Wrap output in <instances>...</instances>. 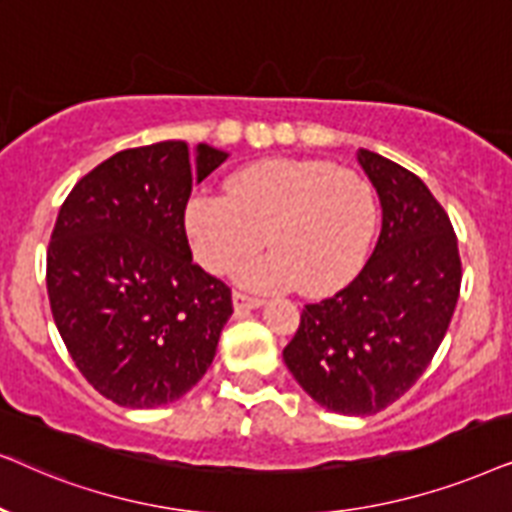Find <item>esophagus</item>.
I'll return each instance as SVG.
<instances>
[{
	"label": "esophagus",
	"mask_w": 512,
	"mask_h": 512,
	"mask_svg": "<svg viewBox=\"0 0 512 512\" xmlns=\"http://www.w3.org/2000/svg\"><path fill=\"white\" fill-rule=\"evenodd\" d=\"M231 299H234L236 311H252V309H257V306H262L260 297H250V295H245V292H238V290H234Z\"/></svg>",
	"instance_id": "esophagus-1"
}]
</instances>
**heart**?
Returning <instances> with one entry per match:
<instances>
[{
	"label": "heart",
	"mask_w": 512,
	"mask_h": 512,
	"mask_svg": "<svg viewBox=\"0 0 512 512\" xmlns=\"http://www.w3.org/2000/svg\"><path fill=\"white\" fill-rule=\"evenodd\" d=\"M227 194H194L185 229L196 262L231 274L245 288H299L327 297L365 267L379 224L377 194L363 175L330 161L264 159L236 170Z\"/></svg>",
	"instance_id": "b5f03b06"
}]
</instances>
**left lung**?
<instances>
[{
  "label": "left lung",
  "instance_id": "left-lung-1",
  "mask_svg": "<svg viewBox=\"0 0 512 512\" xmlns=\"http://www.w3.org/2000/svg\"><path fill=\"white\" fill-rule=\"evenodd\" d=\"M358 163L379 194V241L344 290L304 306L283 349L299 386L349 417L377 414L417 384L461 290L454 227L424 182L370 149Z\"/></svg>",
  "mask_w": 512,
  "mask_h": 512
}]
</instances>
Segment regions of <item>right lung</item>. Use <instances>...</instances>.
Wrapping results in <instances>:
<instances>
[{"mask_svg":"<svg viewBox=\"0 0 512 512\" xmlns=\"http://www.w3.org/2000/svg\"><path fill=\"white\" fill-rule=\"evenodd\" d=\"M227 152L182 140L124 149L81 177L46 255L53 320L100 395L149 410L213 363L231 290L192 262L185 208Z\"/></svg>","mask_w":512,"mask_h":512,"instance_id":"add662e5","label":"right lung"}]
</instances>
